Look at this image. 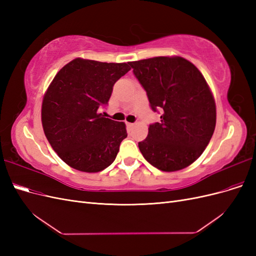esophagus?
<instances>
[{
	"label": "esophagus",
	"instance_id": "esophagus-1",
	"mask_svg": "<svg viewBox=\"0 0 256 256\" xmlns=\"http://www.w3.org/2000/svg\"><path fill=\"white\" fill-rule=\"evenodd\" d=\"M134 124H132V122H127V127H128L129 129L134 128Z\"/></svg>",
	"mask_w": 256,
	"mask_h": 256
}]
</instances>
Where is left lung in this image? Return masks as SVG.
<instances>
[{"label":"left lung","instance_id":"8db88e82","mask_svg":"<svg viewBox=\"0 0 256 256\" xmlns=\"http://www.w3.org/2000/svg\"><path fill=\"white\" fill-rule=\"evenodd\" d=\"M160 122L150 125L138 142L143 157L164 172L194 162L208 145L216 127V104L198 69L182 58L158 56L131 62Z\"/></svg>","mask_w":256,"mask_h":256}]
</instances>
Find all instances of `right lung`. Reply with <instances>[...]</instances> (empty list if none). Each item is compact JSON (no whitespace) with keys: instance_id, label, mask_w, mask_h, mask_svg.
I'll return each mask as SVG.
<instances>
[{"instance_id":"1","label":"right lung","mask_w":256,"mask_h":256,"mask_svg":"<svg viewBox=\"0 0 256 256\" xmlns=\"http://www.w3.org/2000/svg\"><path fill=\"white\" fill-rule=\"evenodd\" d=\"M130 69V63L76 58L54 76L44 97L42 122L52 148L68 166L94 173L115 160L126 126L98 109L108 106L115 82Z\"/></svg>"}]
</instances>
